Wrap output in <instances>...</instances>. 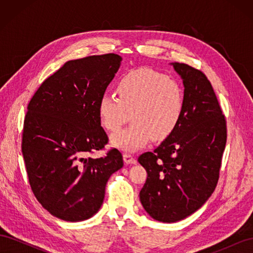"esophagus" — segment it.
<instances>
[{
  "instance_id": "esophagus-1",
  "label": "esophagus",
  "mask_w": 253,
  "mask_h": 253,
  "mask_svg": "<svg viewBox=\"0 0 253 253\" xmlns=\"http://www.w3.org/2000/svg\"><path fill=\"white\" fill-rule=\"evenodd\" d=\"M124 160H125V163L126 164V165H134V164H136V159H135V157L133 156V155H131V154H124Z\"/></svg>"
}]
</instances>
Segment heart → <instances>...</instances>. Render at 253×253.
Returning a JSON list of instances; mask_svg holds the SVG:
<instances>
[{
    "mask_svg": "<svg viewBox=\"0 0 253 253\" xmlns=\"http://www.w3.org/2000/svg\"><path fill=\"white\" fill-rule=\"evenodd\" d=\"M118 97L103 94L98 103L101 125L116 132L128 121L133 124L112 135L113 147L122 151L138 150L153 138L167 139L178 126L186 98L180 84L150 68L125 74L117 84Z\"/></svg>",
    "mask_w": 253,
    "mask_h": 253,
    "instance_id": "b5f03b06",
    "label": "heart"
}]
</instances>
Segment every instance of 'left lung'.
<instances>
[{"mask_svg":"<svg viewBox=\"0 0 253 253\" xmlns=\"http://www.w3.org/2000/svg\"><path fill=\"white\" fill-rule=\"evenodd\" d=\"M171 64L185 87L182 117L154 151L138 157L148 173L141 205L164 223L186 218L211 196L227 140L226 119L206 75L185 63Z\"/></svg>","mask_w":253,"mask_h":253,"instance_id":"obj_1","label":"left lung"}]
</instances>
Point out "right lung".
Wrapping results in <instances>:
<instances>
[{"instance_id":"obj_1","label":"right lung","mask_w":253,"mask_h":253,"mask_svg":"<svg viewBox=\"0 0 253 253\" xmlns=\"http://www.w3.org/2000/svg\"><path fill=\"white\" fill-rule=\"evenodd\" d=\"M121 60L105 53L67 61L28 103L22 136L28 180L38 202L60 219L80 221L96 214L110 176L124 166L117 149L88 157L109 141L98 103Z\"/></svg>"}]
</instances>
